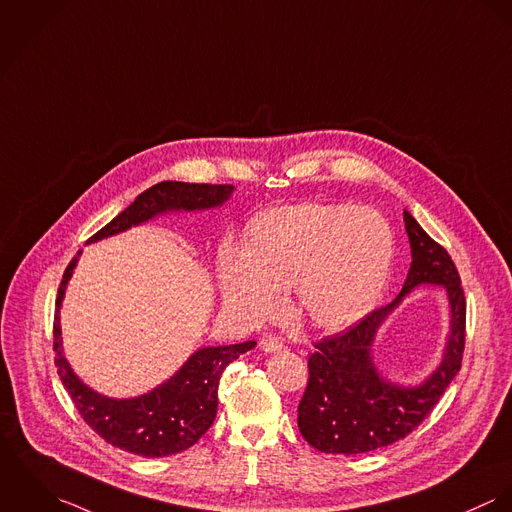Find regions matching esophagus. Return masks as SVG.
<instances>
[{
	"label": "esophagus",
	"mask_w": 512,
	"mask_h": 512,
	"mask_svg": "<svg viewBox=\"0 0 512 512\" xmlns=\"http://www.w3.org/2000/svg\"><path fill=\"white\" fill-rule=\"evenodd\" d=\"M261 347H263V351H267V353H273V351H281L283 349V341L279 340V338H263L261 340Z\"/></svg>",
	"instance_id": "obj_1"
}]
</instances>
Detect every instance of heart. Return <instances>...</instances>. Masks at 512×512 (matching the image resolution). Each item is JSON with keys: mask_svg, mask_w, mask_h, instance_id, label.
Returning <instances> with one entry per match:
<instances>
[{"mask_svg": "<svg viewBox=\"0 0 512 512\" xmlns=\"http://www.w3.org/2000/svg\"><path fill=\"white\" fill-rule=\"evenodd\" d=\"M391 259L393 231L373 208L284 206L251 224L245 247H222V302L259 322L279 310L292 286L302 320L320 330H343L375 302Z\"/></svg>", "mask_w": 512, "mask_h": 512, "instance_id": "obj_1", "label": "heart"}]
</instances>
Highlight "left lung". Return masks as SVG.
I'll return each instance as SVG.
<instances>
[{
    "mask_svg": "<svg viewBox=\"0 0 512 512\" xmlns=\"http://www.w3.org/2000/svg\"><path fill=\"white\" fill-rule=\"evenodd\" d=\"M412 263L397 298L367 314L347 332L316 341L308 357V385L298 404L304 440L324 454H365L414 432L434 410L461 369L465 347V294L450 253L404 210ZM418 283H444L453 306V332L437 373L404 390L378 377L370 343L380 322Z\"/></svg>",
    "mask_w": 512,
    "mask_h": 512,
    "instance_id": "obj_1",
    "label": "left lung"
}]
</instances>
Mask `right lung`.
I'll use <instances>...</instances> for the list:
<instances>
[{
  "instance_id": "obj_1",
  "label": "right lung",
  "mask_w": 512,
  "mask_h": 512,
  "mask_svg": "<svg viewBox=\"0 0 512 512\" xmlns=\"http://www.w3.org/2000/svg\"><path fill=\"white\" fill-rule=\"evenodd\" d=\"M231 192V184L159 182L141 192L131 206L117 214L108 226L94 233L88 241L125 231L167 210H206L222 206ZM80 253L82 251L74 255L62 275L53 324L55 363L64 389L84 422L114 448L143 457H167L188 450L210 430L216 418L218 385L224 369L239 355L253 349L255 341L204 347L196 351L165 385L143 397L115 400L94 393L66 363L58 324L60 302Z\"/></svg>"
}]
</instances>
